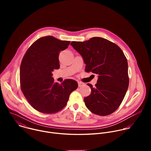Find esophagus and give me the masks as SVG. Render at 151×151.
I'll list each match as a JSON object with an SVG mask.
<instances>
[{
  "mask_svg": "<svg viewBox=\"0 0 151 151\" xmlns=\"http://www.w3.org/2000/svg\"><path fill=\"white\" fill-rule=\"evenodd\" d=\"M78 87H82V86L84 85V83H83V82H78Z\"/></svg>",
  "mask_w": 151,
  "mask_h": 151,
  "instance_id": "34e87169",
  "label": "esophagus"
}]
</instances>
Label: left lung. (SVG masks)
I'll list each match as a JSON object with an SVG mask.
<instances>
[{"label":"left lung","mask_w":151,"mask_h":151,"mask_svg":"<svg viewBox=\"0 0 151 151\" xmlns=\"http://www.w3.org/2000/svg\"><path fill=\"white\" fill-rule=\"evenodd\" d=\"M70 45L83 57L85 72L99 75L95 87L84 102L92 113L106 116L114 113L121 104L129 84L128 63L121 49L109 40L94 37Z\"/></svg>","instance_id":"8db88e82"}]
</instances>
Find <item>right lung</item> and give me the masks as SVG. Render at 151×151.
<instances>
[{"instance_id": "add662e5", "label": "right lung", "mask_w": 151, "mask_h": 151, "mask_svg": "<svg viewBox=\"0 0 151 151\" xmlns=\"http://www.w3.org/2000/svg\"><path fill=\"white\" fill-rule=\"evenodd\" d=\"M70 41L47 36L36 40L28 48L21 63L20 88L29 104L36 111L55 114L66 106L70 93L78 88L70 79L54 82L52 72L60 68L58 55Z\"/></svg>"}]
</instances>
